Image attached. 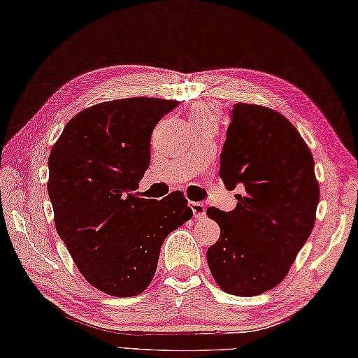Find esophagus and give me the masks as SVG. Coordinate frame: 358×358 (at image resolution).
<instances>
[{
	"label": "esophagus",
	"instance_id": "1",
	"mask_svg": "<svg viewBox=\"0 0 358 358\" xmlns=\"http://www.w3.org/2000/svg\"><path fill=\"white\" fill-rule=\"evenodd\" d=\"M189 208H191V211H193L196 219H203V217L206 215V208L203 203L189 202Z\"/></svg>",
	"mask_w": 358,
	"mask_h": 358
}]
</instances>
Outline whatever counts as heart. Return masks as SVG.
Here are the masks:
<instances>
[{
	"mask_svg": "<svg viewBox=\"0 0 358 358\" xmlns=\"http://www.w3.org/2000/svg\"><path fill=\"white\" fill-rule=\"evenodd\" d=\"M189 120L193 124L203 123V121H215L217 120V109L213 106V104L199 103L193 109H191Z\"/></svg>",
	"mask_w": 358,
	"mask_h": 358,
	"instance_id": "1",
	"label": "heart"
}]
</instances>
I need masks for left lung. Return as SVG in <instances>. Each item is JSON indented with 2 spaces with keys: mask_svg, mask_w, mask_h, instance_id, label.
<instances>
[{
  "mask_svg": "<svg viewBox=\"0 0 358 358\" xmlns=\"http://www.w3.org/2000/svg\"><path fill=\"white\" fill-rule=\"evenodd\" d=\"M220 155L226 188L245 187L234 211L208 208L220 238L206 252L220 289L257 296L289 273L316 222L315 161L296 127L280 112L237 103Z\"/></svg>",
  "mask_w": 358,
  "mask_h": 358,
  "instance_id": "8db88e82",
  "label": "left lung"
}]
</instances>
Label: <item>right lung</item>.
<instances>
[{
	"label": "right lung",
	"mask_w": 358,
	"mask_h": 358,
	"mask_svg": "<svg viewBox=\"0 0 358 358\" xmlns=\"http://www.w3.org/2000/svg\"><path fill=\"white\" fill-rule=\"evenodd\" d=\"M179 104L123 99L68 121L48 158L55 224L77 268L100 292L130 298L152 282L167 235L193 217L188 200L139 197L158 121Z\"/></svg>",
	"instance_id": "add662e5"
}]
</instances>
